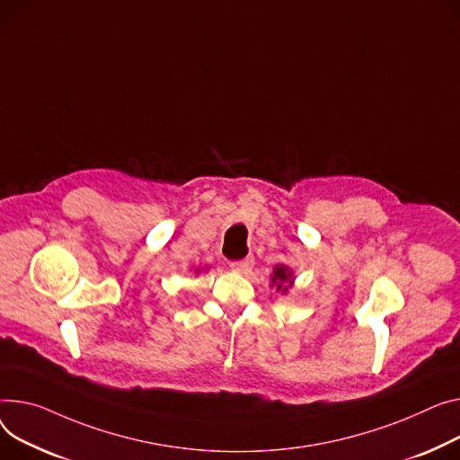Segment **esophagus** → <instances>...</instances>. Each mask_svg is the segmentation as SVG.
Masks as SVG:
<instances>
[{
	"label": "esophagus",
	"instance_id": "esophagus-1",
	"mask_svg": "<svg viewBox=\"0 0 460 460\" xmlns=\"http://www.w3.org/2000/svg\"><path fill=\"white\" fill-rule=\"evenodd\" d=\"M253 264H255L253 257H246L243 261H234V262H231V268H233L234 271H238V273H248V271L253 268Z\"/></svg>",
	"mask_w": 460,
	"mask_h": 460
}]
</instances>
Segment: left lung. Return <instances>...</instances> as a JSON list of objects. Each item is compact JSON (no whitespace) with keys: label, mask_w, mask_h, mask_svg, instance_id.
I'll return each instance as SVG.
<instances>
[{"label":"left lung","mask_w":460,"mask_h":460,"mask_svg":"<svg viewBox=\"0 0 460 460\" xmlns=\"http://www.w3.org/2000/svg\"><path fill=\"white\" fill-rule=\"evenodd\" d=\"M292 273L288 271L287 266H278L273 270V275H271V283L278 285V290H281L283 294L288 290V285H292L290 281Z\"/></svg>","instance_id":"obj_1"}]
</instances>
